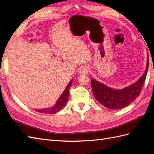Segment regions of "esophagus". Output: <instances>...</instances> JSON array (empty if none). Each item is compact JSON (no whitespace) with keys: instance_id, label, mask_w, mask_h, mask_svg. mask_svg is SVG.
<instances>
[{"instance_id":"34e87169","label":"esophagus","mask_w":154,"mask_h":154,"mask_svg":"<svg viewBox=\"0 0 154 154\" xmlns=\"http://www.w3.org/2000/svg\"><path fill=\"white\" fill-rule=\"evenodd\" d=\"M89 68H88L86 66L82 67L81 68V69H80V72H81V73H83V74H87L88 72H89Z\"/></svg>"}]
</instances>
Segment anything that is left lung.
<instances>
[{"label":"left lung","instance_id":"obj_1","mask_svg":"<svg viewBox=\"0 0 154 154\" xmlns=\"http://www.w3.org/2000/svg\"><path fill=\"white\" fill-rule=\"evenodd\" d=\"M148 67L149 60L148 59L146 71L142 76L136 83L123 89H113L92 79L91 86L94 97L100 104L108 109L117 110L127 106L139 96L141 92Z\"/></svg>","mask_w":154,"mask_h":154}]
</instances>
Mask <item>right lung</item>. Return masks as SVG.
I'll list each match as a JSON object with an SVG mask.
<instances>
[{"label": "right lung", "mask_w": 154, "mask_h": 154, "mask_svg": "<svg viewBox=\"0 0 154 154\" xmlns=\"http://www.w3.org/2000/svg\"><path fill=\"white\" fill-rule=\"evenodd\" d=\"M71 84H72V80L70 81L69 83L68 84L67 87L65 88L64 92L62 93L60 97L59 98L58 100L57 101V103L55 104L54 106L49 108V109H44L35 110L38 111L39 112L45 113V114H54L59 112V111H60L67 103L69 97V88L71 86Z\"/></svg>", "instance_id": "obj_1"}]
</instances>
